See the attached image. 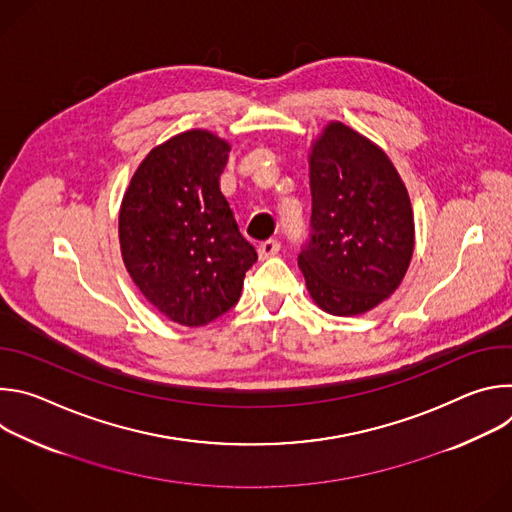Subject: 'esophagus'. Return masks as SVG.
Returning <instances> with one entry per match:
<instances>
[{
	"label": "esophagus",
	"mask_w": 512,
	"mask_h": 512,
	"mask_svg": "<svg viewBox=\"0 0 512 512\" xmlns=\"http://www.w3.org/2000/svg\"><path fill=\"white\" fill-rule=\"evenodd\" d=\"M279 249H281L279 241L269 239V241H265V243H261V245H259V259H269V257L277 255V253H279Z\"/></svg>",
	"instance_id": "1"
}]
</instances>
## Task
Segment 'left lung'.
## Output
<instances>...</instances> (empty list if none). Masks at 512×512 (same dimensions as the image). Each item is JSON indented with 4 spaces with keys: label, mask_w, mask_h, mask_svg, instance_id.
Returning a JSON list of instances; mask_svg holds the SVG:
<instances>
[{
    "label": "left lung",
    "mask_w": 512,
    "mask_h": 512,
    "mask_svg": "<svg viewBox=\"0 0 512 512\" xmlns=\"http://www.w3.org/2000/svg\"><path fill=\"white\" fill-rule=\"evenodd\" d=\"M310 241L298 257L312 300L358 316L403 281L415 245L407 188L371 139L332 121L310 152Z\"/></svg>",
    "instance_id": "1"
}]
</instances>
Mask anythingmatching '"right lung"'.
Returning <instances> with one entry per match:
<instances>
[{"instance_id":"add662e5","label":"right lung","mask_w":512,"mask_h":512,"mask_svg":"<svg viewBox=\"0 0 512 512\" xmlns=\"http://www.w3.org/2000/svg\"><path fill=\"white\" fill-rule=\"evenodd\" d=\"M229 152L225 139L204 129L174 135L139 164L119 210L133 283L164 316L190 328L229 312L257 261L218 182Z\"/></svg>"}]
</instances>
